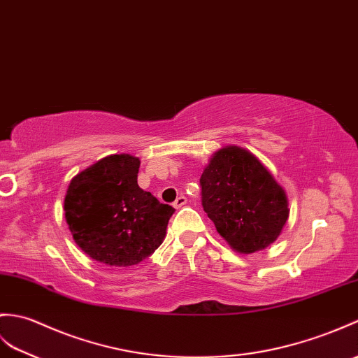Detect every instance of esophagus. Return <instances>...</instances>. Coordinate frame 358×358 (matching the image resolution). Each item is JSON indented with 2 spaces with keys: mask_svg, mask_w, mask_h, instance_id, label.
Instances as JSON below:
<instances>
[{
  "mask_svg": "<svg viewBox=\"0 0 358 358\" xmlns=\"http://www.w3.org/2000/svg\"><path fill=\"white\" fill-rule=\"evenodd\" d=\"M187 203V199H186V196H182V195H180L176 201H173V207H176V209H180V207H182Z\"/></svg>",
  "mask_w": 358,
  "mask_h": 358,
  "instance_id": "1",
  "label": "esophagus"
}]
</instances>
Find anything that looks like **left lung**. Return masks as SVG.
<instances>
[{
  "label": "left lung",
  "mask_w": 358,
  "mask_h": 358,
  "mask_svg": "<svg viewBox=\"0 0 358 358\" xmlns=\"http://www.w3.org/2000/svg\"><path fill=\"white\" fill-rule=\"evenodd\" d=\"M199 185L204 212L234 250L259 252L280 235L289 213L285 190L252 152L220 149Z\"/></svg>",
  "instance_id": "1"
}]
</instances>
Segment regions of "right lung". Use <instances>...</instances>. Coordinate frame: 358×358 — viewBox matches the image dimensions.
<instances>
[{"label": "right lung", "mask_w": 358, "mask_h": 358, "mask_svg": "<svg viewBox=\"0 0 358 358\" xmlns=\"http://www.w3.org/2000/svg\"><path fill=\"white\" fill-rule=\"evenodd\" d=\"M138 168L137 157L108 155L78 173L66 189L64 210L73 239L110 267H129L152 255L176 212L138 187Z\"/></svg>", "instance_id": "right-lung-1"}]
</instances>
